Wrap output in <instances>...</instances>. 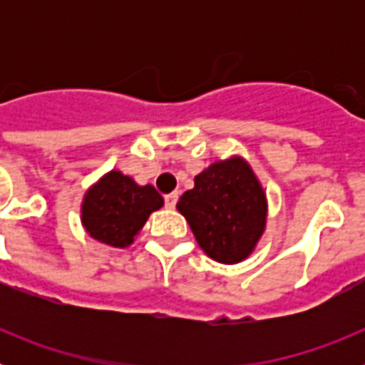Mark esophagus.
Here are the masks:
<instances>
[{"mask_svg":"<svg viewBox=\"0 0 365 365\" xmlns=\"http://www.w3.org/2000/svg\"><path fill=\"white\" fill-rule=\"evenodd\" d=\"M177 199H179V193L177 192H172V193H168V195H164V202H166L168 208H175Z\"/></svg>","mask_w":365,"mask_h":365,"instance_id":"1","label":"esophagus"}]
</instances>
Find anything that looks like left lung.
<instances>
[{
	"instance_id": "obj_1",
	"label": "left lung",
	"mask_w": 365,
	"mask_h": 365,
	"mask_svg": "<svg viewBox=\"0 0 365 365\" xmlns=\"http://www.w3.org/2000/svg\"><path fill=\"white\" fill-rule=\"evenodd\" d=\"M193 182L180 195L177 210L199 247L225 265L247 259L267 227V193L250 164L234 155L210 164Z\"/></svg>"
}]
</instances>
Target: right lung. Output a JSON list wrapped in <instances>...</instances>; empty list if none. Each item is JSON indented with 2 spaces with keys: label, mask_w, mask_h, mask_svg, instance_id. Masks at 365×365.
<instances>
[{
  "label": "right lung",
  "mask_w": 365,
  "mask_h": 365,
  "mask_svg": "<svg viewBox=\"0 0 365 365\" xmlns=\"http://www.w3.org/2000/svg\"><path fill=\"white\" fill-rule=\"evenodd\" d=\"M164 199L151 185L138 186L131 177L111 170L87 190L82 201V225L98 243L125 248L143 230L151 212Z\"/></svg>",
  "instance_id": "obj_1"
}]
</instances>
